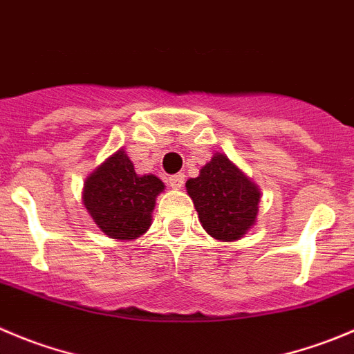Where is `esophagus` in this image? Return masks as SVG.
I'll list each match as a JSON object with an SVG mask.
<instances>
[{"mask_svg":"<svg viewBox=\"0 0 354 354\" xmlns=\"http://www.w3.org/2000/svg\"><path fill=\"white\" fill-rule=\"evenodd\" d=\"M184 180H186V175H184V174H175V175H170V179H168V183H170V186L174 187V189H180V187L184 186Z\"/></svg>","mask_w":354,"mask_h":354,"instance_id":"34e87169","label":"esophagus"}]
</instances>
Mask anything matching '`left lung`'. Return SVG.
<instances>
[{
	"label": "left lung",
	"instance_id": "obj_1",
	"mask_svg": "<svg viewBox=\"0 0 354 354\" xmlns=\"http://www.w3.org/2000/svg\"><path fill=\"white\" fill-rule=\"evenodd\" d=\"M186 189L203 230L215 240H240L257 221L261 191L224 154L215 153Z\"/></svg>",
	"mask_w": 354,
	"mask_h": 354
}]
</instances>
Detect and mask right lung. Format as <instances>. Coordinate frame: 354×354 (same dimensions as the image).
Segmentation results:
<instances>
[{"label":"right lung","instance_id":"add662e5","mask_svg":"<svg viewBox=\"0 0 354 354\" xmlns=\"http://www.w3.org/2000/svg\"><path fill=\"white\" fill-rule=\"evenodd\" d=\"M165 184L156 175H137L123 149L86 177L83 203L100 231L114 240H137L151 225L156 196Z\"/></svg>","mask_w":354,"mask_h":354}]
</instances>
